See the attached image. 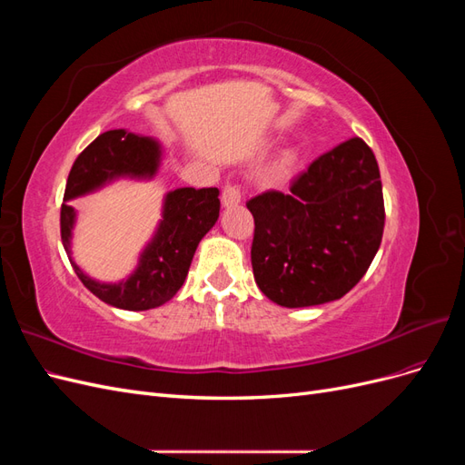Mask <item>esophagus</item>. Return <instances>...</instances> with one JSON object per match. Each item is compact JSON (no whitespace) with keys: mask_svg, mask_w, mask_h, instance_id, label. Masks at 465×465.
<instances>
[{"mask_svg":"<svg viewBox=\"0 0 465 465\" xmlns=\"http://www.w3.org/2000/svg\"><path fill=\"white\" fill-rule=\"evenodd\" d=\"M241 200H242V193L236 184H227L223 188V193H221L223 207H234L241 203Z\"/></svg>","mask_w":465,"mask_h":465,"instance_id":"esophagus-1","label":"esophagus"}]
</instances>
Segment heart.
Segmentation results:
<instances>
[{
    "mask_svg": "<svg viewBox=\"0 0 465 465\" xmlns=\"http://www.w3.org/2000/svg\"><path fill=\"white\" fill-rule=\"evenodd\" d=\"M292 163H294V154H287L285 161H283V164H285V166H291Z\"/></svg>",
    "mask_w": 465,
    "mask_h": 465,
    "instance_id": "b5f03b06",
    "label": "heart"
}]
</instances>
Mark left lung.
I'll list each match as a JSON object with an SVG mask.
<instances>
[{
  "instance_id": "left-lung-1",
  "label": "left lung",
  "mask_w": 465,
  "mask_h": 465,
  "mask_svg": "<svg viewBox=\"0 0 465 465\" xmlns=\"http://www.w3.org/2000/svg\"><path fill=\"white\" fill-rule=\"evenodd\" d=\"M246 207L256 224V283L287 308L341 299L367 273L382 242V182L361 137L323 153L289 193L263 192Z\"/></svg>"
}]
</instances>
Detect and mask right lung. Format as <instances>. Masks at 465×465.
I'll use <instances>...</instances> for the list:
<instances>
[{
	"instance_id": "add662e5",
	"label": "right lung",
	"mask_w": 465,
	"mask_h": 465,
	"mask_svg": "<svg viewBox=\"0 0 465 465\" xmlns=\"http://www.w3.org/2000/svg\"><path fill=\"white\" fill-rule=\"evenodd\" d=\"M161 163L157 139L125 130H110L75 159L67 176L60 213L62 242L81 283L103 302L122 311H149L171 301L184 285L202 238L219 219L217 188H178L164 195L163 219L139 256L135 272L118 283H101L72 260L75 209L69 200L103 188L116 178H153Z\"/></svg>"
}]
</instances>
